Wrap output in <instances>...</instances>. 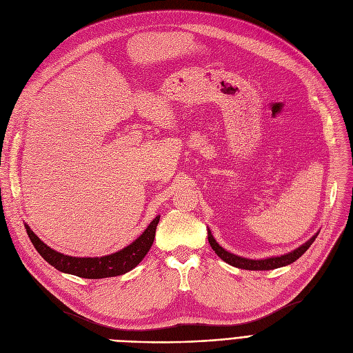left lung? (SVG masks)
<instances>
[{"instance_id": "8db88e82", "label": "left lung", "mask_w": 353, "mask_h": 353, "mask_svg": "<svg viewBox=\"0 0 353 353\" xmlns=\"http://www.w3.org/2000/svg\"><path fill=\"white\" fill-rule=\"evenodd\" d=\"M317 234L306 241L305 244H301L299 248L293 250L292 253H288L284 256H279V257H268V259H263V260H251V259H245V257H240L230 253L225 248H223L220 244L215 241V239L212 237L211 231L208 230V241L210 245L212 247V250L215 251V254L220 257L221 260H224L225 263H228L230 265L234 267H239V268H244V270H273V268H279L283 265H288L292 264L293 261H296L299 257L303 256L307 248L313 244V241L316 240Z\"/></svg>"}]
</instances>
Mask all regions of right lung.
<instances>
[{"label": "right lung", "instance_id": "obj_1", "mask_svg": "<svg viewBox=\"0 0 353 353\" xmlns=\"http://www.w3.org/2000/svg\"><path fill=\"white\" fill-rule=\"evenodd\" d=\"M158 223L159 215L146 227V230L135 241L130 243L125 248L116 251V253L103 257H72L61 254L59 251L46 245L27 224L24 225L28 237L32 245L39 251V254L50 265L57 268L59 272L79 276L83 279H105L125 274L143 260L150 245L154 244Z\"/></svg>", "mask_w": 353, "mask_h": 353}]
</instances>
